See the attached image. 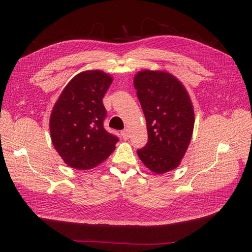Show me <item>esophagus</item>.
<instances>
[{
    "instance_id": "esophagus-1",
    "label": "esophagus",
    "mask_w": 252,
    "mask_h": 252,
    "mask_svg": "<svg viewBox=\"0 0 252 252\" xmlns=\"http://www.w3.org/2000/svg\"><path fill=\"white\" fill-rule=\"evenodd\" d=\"M121 134H122V136H123L124 140H128V139H129V131H128V129H124V130H122V131H121Z\"/></svg>"
}]
</instances>
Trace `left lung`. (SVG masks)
I'll return each instance as SVG.
<instances>
[{"instance_id":"1","label":"left lung","mask_w":252,"mask_h":252,"mask_svg":"<svg viewBox=\"0 0 252 252\" xmlns=\"http://www.w3.org/2000/svg\"><path fill=\"white\" fill-rule=\"evenodd\" d=\"M134 88L147 123L148 142L138 156L148 169L162 174L180 165L191 140L194 111L183 84L165 71L142 70Z\"/></svg>"}]
</instances>
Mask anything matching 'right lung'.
I'll return each mask as SVG.
<instances>
[{
	"label": "right lung",
	"mask_w": 252,
	"mask_h": 252,
	"mask_svg": "<svg viewBox=\"0 0 252 252\" xmlns=\"http://www.w3.org/2000/svg\"><path fill=\"white\" fill-rule=\"evenodd\" d=\"M112 78L101 70L81 72L67 84L52 109L49 128L53 146L74 169L86 170L107 158L119 142L105 130L103 97Z\"/></svg>",
	"instance_id": "right-lung-1"
}]
</instances>
